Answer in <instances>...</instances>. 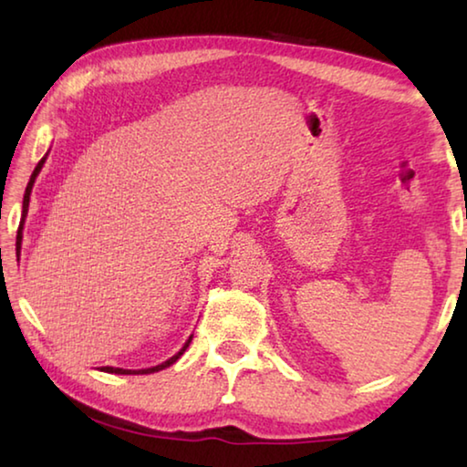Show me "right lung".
<instances>
[{
  "instance_id": "right-lung-1",
  "label": "right lung",
  "mask_w": 467,
  "mask_h": 467,
  "mask_svg": "<svg viewBox=\"0 0 467 467\" xmlns=\"http://www.w3.org/2000/svg\"><path fill=\"white\" fill-rule=\"evenodd\" d=\"M45 161H47V156L45 158H41V162L36 164L35 167V171H33V175H30V181H28V185H26V192H25V200H22V223H25V218H26V214H28V202H30V192H33V185H35V179H36V175L38 172H41V169H43V164H45ZM22 223H20V228H18V236H16V251L20 253V244H22ZM192 337L193 336H189V339L185 342V346L181 348V350L175 354V357H171L167 362H162V365H156V367H152V368H141V370H128V368H115V367H102L100 370H105V373H113V375H150V373H158V370H162V368H167V367H171V365H175V362L181 358V354H183L187 348H189V344H192Z\"/></svg>"
}]
</instances>
